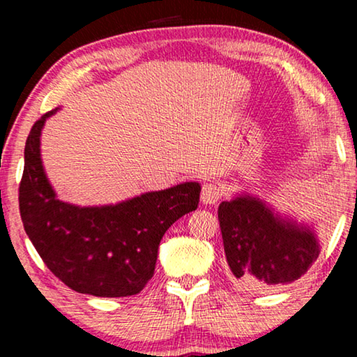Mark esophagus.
Here are the masks:
<instances>
[{
	"label": "esophagus",
	"instance_id": "1",
	"mask_svg": "<svg viewBox=\"0 0 357 357\" xmlns=\"http://www.w3.org/2000/svg\"><path fill=\"white\" fill-rule=\"evenodd\" d=\"M221 188L218 187L216 183H204L203 188H202V202L204 204H216L219 202V198H221Z\"/></svg>",
	"mask_w": 357,
	"mask_h": 357
}]
</instances>
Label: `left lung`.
Instances as JSON below:
<instances>
[{
    "instance_id": "obj_1",
    "label": "left lung",
    "mask_w": 357,
    "mask_h": 357,
    "mask_svg": "<svg viewBox=\"0 0 357 357\" xmlns=\"http://www.w3.org/2000/svg\"><path fill=\"white\" fill-rule=\"evenodd\" d=\"M232 280L247 291H270L299 280L319 258L314 222L297 221L257 195L238 192L218 208Z\"/></svg>"
}]
</instances>
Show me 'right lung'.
I'll use <instances>...</instances> for the list:
<instances>
[{"mask_svg":"<svg viewBox=\"0 0 357 357\" xmlns=\"http://www.w3.org/2000/svg\"><path fill=\"white\" fill-rule=\"evenodd\" d=\"M36 121L24 149L19 209L26 234L53 275L73 291L96 297H126L154 275L160 238L198 208L202 185L183 182L115 204L77 206L61 202L40 154L45 121Z\"/></svg>","mask_w":357,"mask_h":357,"instance_id":"add662e5","label":"right lung"}]
</instances>
